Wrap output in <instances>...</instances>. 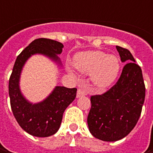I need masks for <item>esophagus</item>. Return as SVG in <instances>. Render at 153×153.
Returning a JSON list of instances; mask_svg holds the SVG:
<instances>
[{"mask_svg":"<svg viewBox=\"0 0 153 153\" xmlns=\"http://www.w3.org/2000/svg\"><path fill=\"white\" fill-rule=\"evenodd\" d=\"M86 94V91L83 89V88H79L78 90H77V94H76V97L80 98L82 97V96H83V95H85Z\"/></svg>","mask_w":153,"mask_h":153,"instance_id":"1","label":"esophagus"}]
</instances>
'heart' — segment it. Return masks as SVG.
Returning a JSON list of instances; mask_svg holds the SVG:
<instances>
[{"label":"heart","instance_id":"obj_1","mask_svg":"<svg viewBox=\"0 0 153 153\" xmlns=\"http://www.w3.org/2000/svg\"><path fill=\"white\" fill-rule=\"evenodd\" d=\"M73 65L82 73H90L99 88H105L114 82L120 71V60L115 55L102 51L81 52L74 56Z\"/></svg>","mask_w":153,"mask_h":153}]
</instances>
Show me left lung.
Returning <instances> with one entry per match:
<instances>
[{"mask_svg": "<svg viewBox=\"0 0 153 153\" xmlns=\"http://www.w3.org/2000/svg\"><path fill=\"white\" fill-rule=\"evenodd\" d=\"M121 61L127 62L117 83L100 95L91 96L88 125L93 136L104 141L124 138L136 125L144 104L142 71L129 51L117 46Z\"/></svg>", "mask_w": 153, "mask_h": 153, "instance_id": "obj_1", "label": "left lung"}]
</instances>
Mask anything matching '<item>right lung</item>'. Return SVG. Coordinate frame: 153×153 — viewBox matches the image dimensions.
I'll use <instances>...</instances> for the list:
<instances>
[{"label":"right lung","mask_w":153,"mask_h":153,"mask_svg":"<svg viewBox=\"0 0 153 153\" xmlns=\"http://www.w3.org/2000/svg\"><path fill=\"white\" fill-rule=\"evenodd\" d=\"M64 45L51 39L39 38L33 41L17 57L9 79V97L13 116L19 126L28 134L36 137H48L54 134L61 124L63 113L76 95V88L56 86L44 100L33 104L22 94L19 80L22 69L27 59L34 54H42L61 65L58 54Z\"/></svg>","instance_id":"add662e5"}]
</instances>
